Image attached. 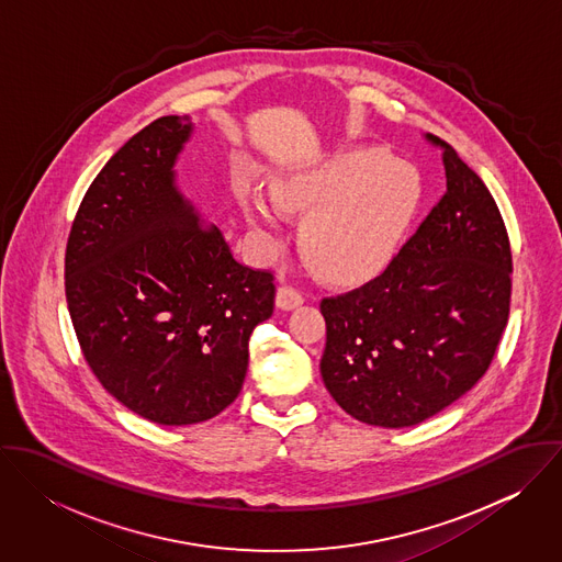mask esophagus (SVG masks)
<instances>
[{
  "instance_id": "1",
  "label": "esophagus",
  "mask_w": 562,
  "mask_h": 562,
  "mask_svg": "<svg viewBox=\"0 0 562 562\" xmlns=\"http://www.w3.org/2000/svg\"><path fill=\"white\" fill-rule=\"evenodd\" d=\"M303 301H305L303 294L299 290L290 288V285H283V288L277 290V307L283 310V312H292V310L301 307Z\"/></svg>"
}]
</instances>
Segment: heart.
Wrapping results in <instances>:
<instances>
[{
	"label": "heart",
	"instance_id": "heart-1",
	"mask_svg": "<svg viewBox=\"0 0 562 562\" xmlns=\"http://www.w3.org/2000/svg\"><path fill=\"white\" fill-rule=\"evenodd\" d=\"M238 203L248 225L277 240L279 210L305 216L301 250L330 283L352 285L383 272L422 203V179L406 161L381 149H341L270 183L272 199L252 181L240 183Z\"/></svg>",
	"mask_w": 562,
	"mask_h": 562
}]
</instances>
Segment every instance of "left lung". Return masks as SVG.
Returning <instances> with one entry per match:
<instances>
[{
    "mask_svg": "<svg viewBox=\"0 0 562 562\" xmlns=\"http://www.w3.org/2000/svg\"><path fill=\"white\" fill-rule=\"evenodd\" d=\"M441 149L446 194L387 270L324 299L322 381L370 426H415L465 396L486 372L510 310V244L481 177Z\"/></svg>",
    "mask_w": 562,
    "mask_h": 562,
    "instance_id": "obj_1",
    "label": "left lung"
}]
</instances>
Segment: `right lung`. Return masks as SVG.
<instances>
[{"mask_svg": "<svg viewBox=\"0 0 562 562\" xmlns=\"http://www.w3.org/2000/svg\"><path fill=\"white\" fill-rule=\"evenodd\" d=\"M190 116H161L90 183L65 257L69 314L92 374L161 426L238 398L248 339L274 310L272 274L241 266L177 188Z\"/></svg>", "mask_w": 562, "mask_h": 562, "instance_id": "1", "label": "right lung"}]
</instances>
